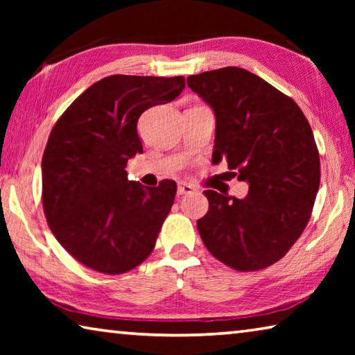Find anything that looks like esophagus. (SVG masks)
Wrapping results in <instances>:
<instances>
[{
  "label": "esophagus",
  "instance_id": "obj_1",
  "mask_svg": "<svg viewBox=\"0 0 355 355\" xmlns=\"http://www.w3.org/2000/svg\"><path fill=\"white\" fill-rule=\"evenodd\" d=\"M194 191H196V188L191 183H184V182H180L178 183V188H177L178 197L186 196V194H191V192H194Z\"/></svg>",
  "mask_w": 355,
  "mask_h": 355
}]
</instances>
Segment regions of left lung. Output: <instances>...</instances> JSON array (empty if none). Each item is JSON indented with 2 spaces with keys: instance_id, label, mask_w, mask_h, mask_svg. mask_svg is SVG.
Instances as JSON below:
<instances>
[{
  "instance_id": "left-lung-1",
  "label": "left lung",
  "mask_w": 355,
  "mask_h": 355,
  "mask_svg": "<svg viewBox=\"0 0 355 355\" xmlns=\"http://www.w3.org/2000/svg\"><path fill=\"white\" fill-rule=\"evenodd\" d=\"M213 107V161L227 159L249 183L244 199L203 191L208 213L197 220L209 254L236 271H258L284 258L307 227L320 188L313 131L296 101L239 67L188 76Z\"/></svg>"
}]
</instances>
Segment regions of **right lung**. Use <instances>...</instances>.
<instances>
[{"label":"right lung","instance_id":"right-lung-1","mask_svg":"<svg viewBox=\"0 0 355 355\" xmlns=\"http://www.w3.org/2000/svg\"><path fill=\"white\" fill-rule=\"evenodd\" d=\"M183 89V76H106L53 127L42 158L44 213L59 244L89 269L123 274L152 254L177 184L147 188L130 182L125 167L142 153L141 114Z\"/></svg>","mask_w":355,"mask_h":355}]
</instances>
